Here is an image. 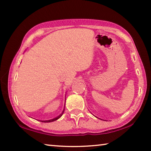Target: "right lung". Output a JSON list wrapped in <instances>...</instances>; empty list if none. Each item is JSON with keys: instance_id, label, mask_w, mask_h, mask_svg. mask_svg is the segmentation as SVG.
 <instances>
[{"instance_id": "1", "label": "right lung", "mask_w": 151, "mask_h": 151, "mask_svg": "<svg viewBox=\"0 0 151 151\" xmlns=\"http://www.w3.org/2000/svg\"><path fill=\"white\" fill-rule=\"evenodd\" d=\"M64 111H65V110H63V113H62V114H60L59 116H57V118H55V119H51V120H48V121H42V122H53V121H56V120H57V119H59L60 117L63 115V114Z\"/></svg>"}]
</instances>
